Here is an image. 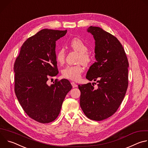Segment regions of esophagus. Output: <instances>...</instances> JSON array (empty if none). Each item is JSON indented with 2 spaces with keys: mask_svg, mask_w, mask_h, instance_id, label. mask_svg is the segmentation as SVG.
I'll use <instances>...</instances> for the list:
<instances>
[{
  "mask_svg": "<svg viewBox=\"0 0 148 148\" xmlns=\"http://www.w3.org/2000/svg\"><path fill=\"white\" fill-rule=\"evenodd\" d=\"M71 86H72V87H73V88H75V87H77V84L75 83V82H71Z\"/></svg>",
  "mask_w": 148,
  "mask_h": 148,
  "instance_id": "34e87169",
  "label": "esophagus"
}]
</instances>
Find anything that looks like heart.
Masks as SVG:
<instances>
[{
    "instance_id": "heart-1",
    "label": "heart",
    "mask_w": 148,
    "mask_h": 148,
    "mask_svg": "<svg viewBox=\"0 0 148 148\" xmlns=\"http://www.w3.org/2000/svg\"><path fill=\"white\" fill-rule=\"evenodd\" d=\"M70 47L79 53L78 62H82L84 65L88 66L91 62V57L88 53V47L81 38H75L72 40L70 43ZM65 58V50L63 48L60 49L56 53V58L57 61L60 64H62L64 62ZM84 68L81 64L75 66H67L62 70V75L66 78L77 81L81 77Z\"/></svg>"
}]
</instances>
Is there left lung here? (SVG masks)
Wrapping results in <instances>:
<instances>
[{"instance_id":"obj_1","label":"left lung","mask_w":148,"mask_h":148,"mask_svg":"<svg viewBox=\"0 0 148 148\" xmlns=\"http://www.w3.org/2000/svg\"><path fill=\"white\" fill-rule=\"evenodd\" d=\"M87 31L95 40L97 61L86 78L98 84L95 87V82L78 85L79 104L87 118L100 121L115 114L124 98L128 86L129 62L116 37L99 27L90 26Z\"/></svg>"}]
</instances>
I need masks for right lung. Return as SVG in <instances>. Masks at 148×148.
Here are the masks:
<instances>
[{
	"mask_svg": "<svg viewBox=\"0 0 148 148\" xmlns=\"http://www.w3.org/2000/svg\"><path fill=\"white\" fill-rule=\"evenodd\" d=\"M66 30L43 29L28 38L21 47L14 64V92L24 111L36 121L47 123L58 116L70 81L56 79L49 86V78L58 73L56 41Z\"/></svg>",
	"mask_w": 148,
	"mask_h": 148,
	"instance_id": "1",
	"label": "right lung"
}]
</instances>
